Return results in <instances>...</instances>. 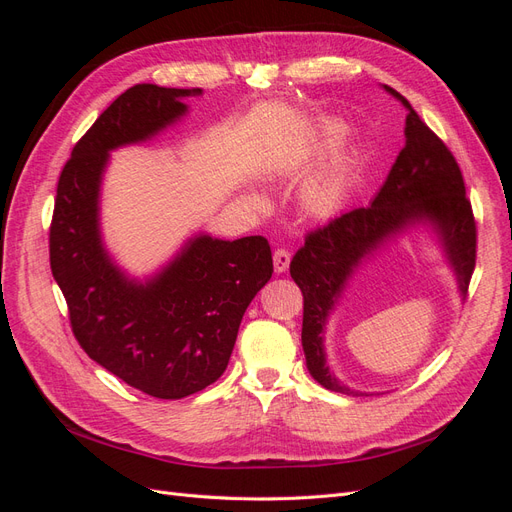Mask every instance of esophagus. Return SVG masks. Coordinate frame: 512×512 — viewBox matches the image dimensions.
I'll list each match as a JSON object with an SVG mask.
<instances>
[{"instance_id":"1","label":"esophagus","mask_w":512,"mask_h":512,"mask_svg":"<svg viewBox=\"0 0 512 512\" xmlns=\"http://www.w3.org/2000/svg\"><path fill=\"white\" fill-rule=\"evenodd\" d=\"M290 265V252L286 250V247H277V250L273 252V267L277 273H284Z\"/></svg>"}]
</instances>
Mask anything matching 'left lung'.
<instances>
[{
  "label": "left lung",
  "instance_id": "left-lung-1",
  "mask_svg": "<svg viewBox=\"0 0 512 512\" xmlns=\"http://www.w3.org/2000/svg\"><path fill=\"white\" fill-rule=\"evenodd\" d=\"M382 89L408 111L404 149L371 205L350 209L309 230L305 245L290 262L292 280L303 292L301 342L309 374L324 389L344 395L363 393L346 389L331 374L324 363L322 333L339 292L365 256L414 222H431L440 232L463 294H468L476 267V220L455 156L399 91L389 85Z\"/></svg>",
  "mask_w": 512,
  "mask_h": 512
}]
</instances>
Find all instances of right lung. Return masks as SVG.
<instances>
[{
    "label": "right lung",
    "mask_w": 512,
    "mask_h": 512,
    "mask_svg": "<svg viewBox=\"0 0 512 512\" xmlns=\"http://www.w3.org/2000/svg\"><path fill=\"white\" fill-rule=\"evenodd\" d=\"M188 96L200 89L141 83L123 91L74 145L49 230L51 271L76 342L158 399L188 397L224 374L245 309L273 273L265 237L200 235L147 284L128 280L102 247L98 194L108 151L166 128L185 113Z\"/></svg>",
    "instance_id": "add662e5"
}]
</instances>
